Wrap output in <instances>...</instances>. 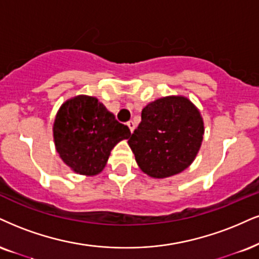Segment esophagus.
I'll return each instance as SVG.
<instances>
[{
	"instance_id": "esophagus-1",
	"label": "esophagus",
	"mask_w": 259,
	"mask_h": 259,
	"mask_svg": "<svg viewBox=\"0 0 259 259\" xmlns=\"http://www.w3.org/2000/svg\"><path fill=\"white\" fill-rule=\"evenodd\" d=\"M127 126H128L131 132L133 133V131H135V128H136V123L133 122V121H128V122H127Z\"/></svg>"
}]
</instances>
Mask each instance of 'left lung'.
<instances>
[{"label":"left lung","instance_id":"left-lung-1","mask_svg":"<svg viewBox=\"0 0 259 259\" xmlns=\"http://www.w3.org/2000/svg\"><path fill=\"white\" fill-rule=\"evenodd\" d=\"M204 121L198 108L180 95L161 97L142 110V122L128 139L137 164L154 179L190 167L202 146Z\"/></svg>","mask_w":259,"mask_h":259}]
</instances>
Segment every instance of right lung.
<instances>
[{
    "label": "right lung",
    "mask_w": 259,
    "mask_h": 259,
    "mask_svg": "<svg viewBox=\"0 0 259 259\" xmlns=\"http://www.w3.org/2000/svg\"><path fill=\"white\" fill-rule=\"evenodd\" d=\"M57 154L76 174L94 177L107 164L111 150L131 131L94 96L79 95L62 103L53 126Z\"/></svg>",
    "instance_id": "1"
}]
</instances>
